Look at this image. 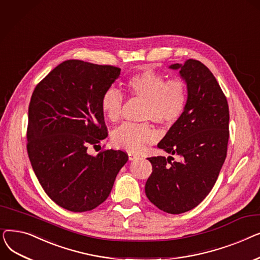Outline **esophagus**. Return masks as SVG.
Masks as SVG:
<instances>
[{"label":"esophagus","instance_id":"34e87169","mask_svg":"<svg viewBox=\"0 0 260 260\" xmlns=\"http://www.w3.org/2000/svg\"><path fill=\"white\" fill-rule=\"evenodd\" d=\"M139 156H137L136 154H134V153H128V160L129 161H133V160H135V159H137Z\"/></svg>","mask_w":260,"mask_h":260}]
</instances>
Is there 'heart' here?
Here are the masks:
<instances>
[{"instance_id":"heart-1","label":"heart","mask_w":260,"mask_h":260,"mask_svg":"<svg viewBox=\"0 0 260 260\" xmlns=\"http://www.w3.org/2000/svg\"><path fill=\"white\" fill-rule=\"evenodd\" d=\"M125 88L133 97L145 101L142 114L144 121L152 120L161 126L170 127L184 114L187 91L180 80H167L166 76L145 70L132 76L125 83ZM122 104V93L114 87L107 88L100 100L103 114L113 122L119 120ZM156 139L157 132L149 123L134 124L126 122L112 135V142L117 148L131 153L140 152Z\"/></svg>"}]
</instances>
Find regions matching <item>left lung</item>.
<instances>
[{"label":"left lung","mask_w":260,"mask_h":260,"mask_svg":"<svg viewBox=\"0 0 260 260\" xmlns=\"http://www.w3.org/2000/svg\"><path fill=\"white\" fill-rule=\"evenodd\" d=\"M170 68L185 81L187 103L157 146L181 160L148 158L153 172L145 194L161 211L181 214L197 207L218 178L226 157L230 114L225 95L206 65L189 59Z\"/></svg>","instance_id":"1"}]
</instances>
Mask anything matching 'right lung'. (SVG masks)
<instances>
[{"instance_id": "obj_1", "label": "right lung", "mask_w": 260, "mask_h": 260, "mask_svg": "<svg viewBox=\"0 0 260 260\" xmlns=\"http://www.w3.org/2000/svg\"><path fill=\"white\" fill-rule=\"evenodd\" d=\"M121 70L81 60L59 64L36 86L28 108L27 152L37 178L61 208L86 212L111 194L126 153L88 145L107 136L100 100Z\"/></svg>"}]
</instances>
